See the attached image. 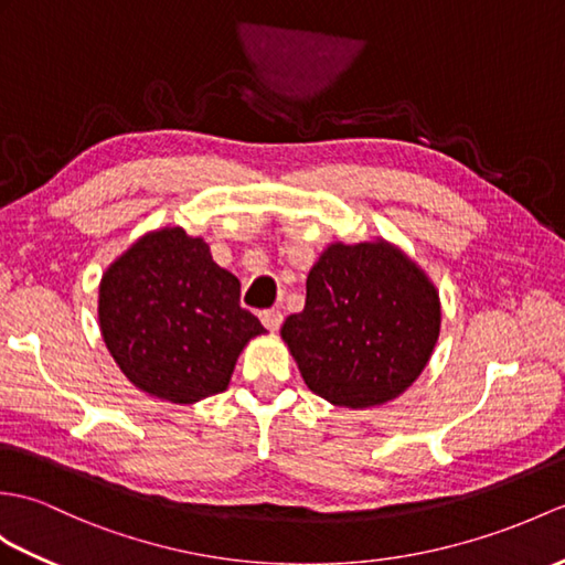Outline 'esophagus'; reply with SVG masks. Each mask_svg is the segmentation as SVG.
<instances>
[{
	"label": "esophagus",
	"instance_id": "1",
	"mask_svg": "<svg viewBox=\"0 0 565 565\" xmlns=\"http://www.w3.org/2000/svg\"><path fill=\"white\" fill-rule=\"evenodd\" d=\"M259 320H262V324L267 327V330H279L281 327V320H284V315L279 312V310H262L259 312Z\"/></svg>",
	"mask_w": 565,
	"mask_h": 565
}]
</instances>
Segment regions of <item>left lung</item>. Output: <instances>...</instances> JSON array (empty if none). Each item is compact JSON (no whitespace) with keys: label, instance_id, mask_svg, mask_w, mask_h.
I'll return each instance as SVG.
<instances>
[{"label":"left lung","instance_id":"left-lung-1","mask_svg":"<svg viewBox=\"0 0 565 565\" xmlns=\"http://www.w3.org/2000/svg\"><path fill=\"white\" fill-rule=\"evenodd\" d=\"M303 312L281 339L322 399L365 409L399 397L422 375L440 334V298L399 247L332 243L306 281Z\"/></svg>","mask_w":565,"mask_h":565}]
</instances>
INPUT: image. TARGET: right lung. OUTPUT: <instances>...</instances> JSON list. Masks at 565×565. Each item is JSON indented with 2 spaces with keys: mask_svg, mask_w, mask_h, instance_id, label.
Returning a JSON list of instances; mask_svg holds the SVG:
<instances>
[{
  "mask_svg": "<svg viewBox=\"0 0 565 565\" xmlns=\"http://www.w3.org/2000/svg\"><path fill=\"white\" fill-rule=\"evenodd\" d=\"M98 322L129 383L173 404L226 390L245 344L265 334L241 308V281L180 226L141 235L105 269Z\"/></svg>",
  "mask_w": 565,
  "mask_h": 565,
  "instance_id": "right-lung-1",
  "label": "right lung"
}]
</instances>
